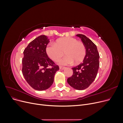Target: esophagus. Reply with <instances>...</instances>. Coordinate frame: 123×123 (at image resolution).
<instances>
[{
	"mask_svg": "<svg viewBox=\"0 0 123 123\" xmlns=\"http://www.w3.org/2000/svg\"><path fill=\"white\" fill-rule=\"evenodd\" d=\"M65 68H65V67H60V69L63 70V69H64Z\"/></svg>",
	"mask_w": 123,
	"mask_h": 123,
	"instance_id": "34e87169",
	"label": "esophagus"
}]
</instances>
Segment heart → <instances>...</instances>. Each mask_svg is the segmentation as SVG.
<instances>
[{
    "mask_svg": "<svg viewBox=\"0 0 123 123\" xmlns=\"http://www.w3.org/2000/svg\"><path fill=\"white\" fill-rule=\"evenodd\" d=\"M48 55L54 61H57L63 55H66L59 61L60 65H68L74 62H81L86 55V48L83 43L72 37L57 39L55 44H49L46 49Z\"/></svg>",
    "mask_w": 123,
    "mask_h": 123,
    "instance_id": "b5f03b06",
    "label": "heart"
}]
</instances>
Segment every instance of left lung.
Returning a JSON list of instances; mask_svg holds the SVG:
<instances>
[{
	"instance_id": "left-lung-1",
	"label": "left lung",
	"mask_w": 123,
	"mask_h": 123,
	"mask_svg": "<svg viewBox=\"0 0 123 123\" xmlns=\"http://www.w3.org/2000/svg\"><path fill=\"white\" fill-rule=\"evenodd\" d=\"M80 38L86 48V55L82 63L73 68V74L67 79L68 84L79 90L88 87L97 76L99 68V54L96 46L82 34L76 35Z\"/></svg>"
}]
</instances>
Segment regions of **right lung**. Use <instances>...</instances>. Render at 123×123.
Returning a JSON list of instances; mask_svg holds the SVG:
<instances>
[{
	"label": "right lung",
	"mask_w": 123,
	"mask_h": 123,
	"mask_svg": "<svg viewBox=\"0 0 123 123\" xmlns=\"http://www.w3.org/2000/svg\"><path fill=\"white\" fill-rule=\"evenodd\" d=\"M49 40L41 35L30 42L24 49L22 59V74L26 81L36 90L49 88L54 82L59 67L48 57L46 47ZM49 66L52 68H49Z\"/></svg>",
	"instance_id": "obj_1"
}]
</instances>
